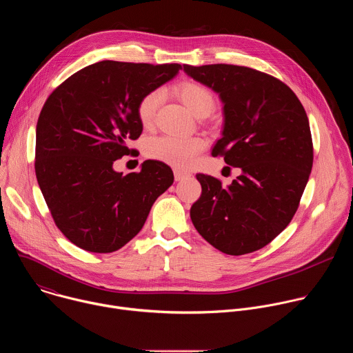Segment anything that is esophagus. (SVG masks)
I'll use <instances>...</instances> for the list:
<instances>
[{
  "label": "esophagus",
  "instance_id": "obj_1",
  "mask_svg": "<svg viewBox=\"0 0 353 353\" xmlns=\"http://www.w3.org/2000/svg\"><path fill=\"white\" fill-rule=\"evenodd\" d=\"M188 176H190V173L183 172V170H179V169H174V180H176V181H181V180L187 179Z\"/></svg>",
  "mask_w": 353,
  "mask_h": 353
}]
</instances>
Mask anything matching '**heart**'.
I'll list each match as a JSON object with an SVG mask.
<instances>
[{
    "label": "heart",
    "instance_id": "b5f03b06",
    "mask_svg": "<svg viewBox=\"0 0 353 353\" xmlns=\"http://www.w3.org/2000/svg\"><path fill=\"white\" fill-rule=\"evenodd\" d=\"M176 92L181 102L188 110L196 116L203 112H212L215 99L212 92L198 82L185 81L181 82ZM162 100L161 90H152L146 93L138 103L137 114L142 125H149L155 119V113ZM205 148V141L201 137H181V135H161L150 138L146 142V155L152 159L161 161L170 166L185 169L190 168L196 155Z\"/></svg>",
    "mask_w": 353,
    "mask_h": 353
}]
</instances>
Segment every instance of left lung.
Instances as JSON below:
<instances>
[{"instance_id": "left-lung-1", "label": "left lung", "mask_w": 353, "mask_h": 353, "mask_svg": "<svg viewBox=\"0 0 353 353\" xmlns=\"http://www.w3.org/2000/svg\"><path fill=\"white\" fill-rule=\"evenodd\" d=\"M183 68L219 94L223 128L211 154L241 172L226 187L196 174L203 192L190 210L192 225L225 254L253 253L289 225L309 181L313 142L307 114L289 86L253 68Z\"/></svg>"}]
</instances>
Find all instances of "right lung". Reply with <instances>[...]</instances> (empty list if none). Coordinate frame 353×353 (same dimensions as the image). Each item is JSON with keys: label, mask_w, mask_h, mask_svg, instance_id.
Segmentation results:
<instances>
[{"label": "right lung", "mask_w": 353, "mask_h": 353, "mask_svg": "<svg viewBox=\"0 0 353 353\" xmlns=\"http://www.w3.org/2000/svg\"><path fill=\"white\" fill-rule=\"evenodd\" d=\"M180 64L100 61L48 96L36 127L34 170L57 228L90 253H113L142 229L157 198L173 184L172 169L145 161L138 173L113 163L132 150L142 124L137 109L173 79Z\"/></svg>", "instance_id": "obj_1"}]
</instances>
